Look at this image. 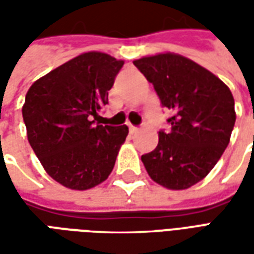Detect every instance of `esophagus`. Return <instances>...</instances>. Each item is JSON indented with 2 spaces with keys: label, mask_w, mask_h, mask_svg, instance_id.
I'll return each mask as SVG.
<instances>
[{
  "label": "esophagus",
  "mask_w": 254,
  "mask_h": 254,
  "mask_svg": "<svg viewBox=\"0 0 254 254\" xmlns=\"http://www.w3.org/2000/svg\"><path fill=\"white\" fill-rule=\"evenodd\" d=\"M140 129L137 127H133V125H129V132L132 133V134H136Z\"/></svg>",
  "instance_id": "1"
}]
</instances>
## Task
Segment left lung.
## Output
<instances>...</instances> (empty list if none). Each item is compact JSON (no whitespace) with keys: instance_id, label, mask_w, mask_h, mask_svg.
Here are the masks:
<instances>
[{"instance_id":"1","label":"left lung","mask_w":254,"mask_h":254,"mask_svg":"<svg viewBox=\"0 0 254 254\" xmlns=\"http://www.w3.org/2000/svg\"><path fill=\"white\" fill-rule=\"evenodd\" d=\"M152 83L171 129L159 132L154 151L141 156L148 176L171 190L193 187L208 176L229 145L235 124L234 98L213 73L176 53L133 61Z\"/></svg>"}]
</instances>
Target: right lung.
<instances>
[{
	"instance_id": "obj_1",
	"label": "right lung",
	"mask_w": 254,
	"mask_h": 254,
	"mask_svg": "<svg viewBox=\"0 0 254 254\" xmlns=\"http://www.w3.org/2000/svg\"><path fill=\"white\" fill-rule=\"evenodd\" d=\"M124 61L88 52L38 78L25 95L27 137L43 169L73 190L107 180L125 141L127 125L95 124Z\"/></svg>"
}]
</instances>
